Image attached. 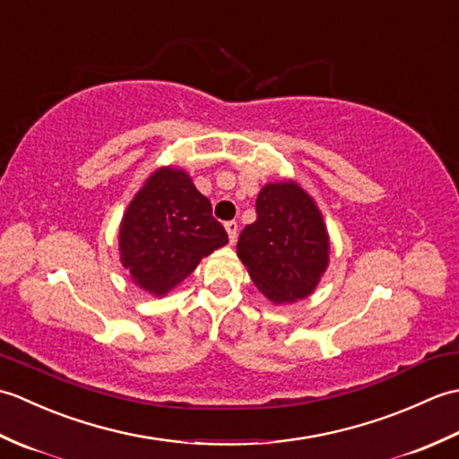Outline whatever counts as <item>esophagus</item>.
I'll use <instances>...</instances> for the list:
<instances>
[{"label":"esophagus","instance_id":"34e87169","mask_svg":"<svg viewBox=\"0 0 459 459\" xmlns=\"http://www.w3.org/2000/svg\"><path fill=\"white\" fill-rule=\"evenodd\" d=\"M224 229H227V232H229V240H230V245H235L237 235H238V224H237V221H229V222H224Z\"/></svg>","mask_w":459,"mask_h":459}]
</instances>
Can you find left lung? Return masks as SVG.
Masks as SVG:
<instances>
[{"label":"left lung","mask_w":459,"mask_h":459,"mask_svg":"<svg viewBox=\"0 0 459 459\" xmlns=\"http://www.w3.org/2000/svg\"><path fill=\"white\" fill-rule=\"evenodd\" d=\"M237 255L272 304L304 299L329 266L324 214L299 183H266L256 199V221L240 232Z\"/></svg>","instance_id":"obj_1"}]
</instances>
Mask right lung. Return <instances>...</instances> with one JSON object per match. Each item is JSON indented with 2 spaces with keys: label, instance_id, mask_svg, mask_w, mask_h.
<instances>
[{
  "label": "right lung",
  "instance_id": "obj_1",
  "mask_svg": "<svg viewBox=\"0 0 459 459\" xmlns=\"http://www.w3.org/2000/svg\"><path fill=\"white\" fill-rule=\"evenodd\" d=\"M229 242L211 201L181 168L155 169L126 209L118 250L132 281L161 298Z\"/></svg>",
  "mask_w": 459,
  "mask_h": 459
}]
</instances>
